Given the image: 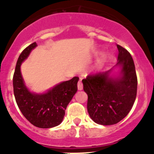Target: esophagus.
Instances as JSON below:
<instances>
[{"instance_id":"esophagus-1","label":"esophagus","mask_w":154,"mask_h":154,"mask_svg":"<svg viewBox=\"0 0 154 154\" xmlns=\"http://www.w3.org/2000/svg\"><path fill=\"white\" fill-rule=\"evenodd\" d=\"M77 88L79 91H81L82 89H83V85L81 83V80L80 79L79 81H78V83H77Z\"/></svg>"}]
</instances>
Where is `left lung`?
<instances>
[{
  "label": "left lung",
  "mask_w": 154,
  "mask_h": 154,
  "mask_svg": "<svg viewBox=\"0 0 154 154\" xmlns=\"http://www.w3.org/2000/svg\"><path fill=\"white\" fill-rule=\"evenodd\" d=\"M117 47L118 57L114 66L82 80L88 97L89 116L101 125H115L125 118L136 98L137 76L133 59L126 49L118 45Z\"/></svg>",
  "instance_id": "obj_1"
}]
</instances>
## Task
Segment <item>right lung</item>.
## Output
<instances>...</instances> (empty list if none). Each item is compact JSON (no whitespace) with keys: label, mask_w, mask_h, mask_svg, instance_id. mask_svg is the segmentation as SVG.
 I'll use <instances>...</instances> for the list:
<instances>
[{"label":"right lung","mask_w":154,"mask_h":154,"mask_svg":"<svg viewBox=\"0 0 154 154\" xmlns=\"http://www.w3.org/2000/svg\"><path fill=\"white\" fill-rule=\"evenodd\" d=\"M37 46L36 42L31 44L19 55L13 76L14 95L20 111L32 125L51 128L62 123L67 106L77 91L79 78L63 81L45 92L31 91L23 79L21 65Z\"/></svg>","instance_id":"1"}]
</instances>
